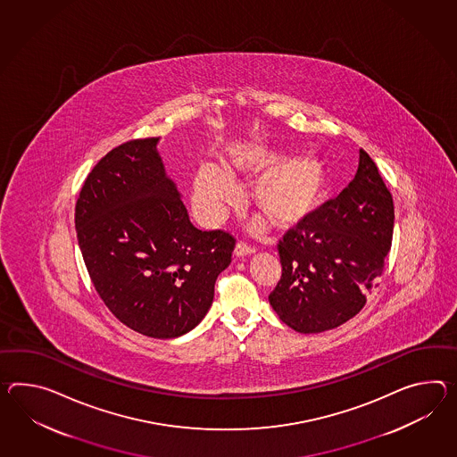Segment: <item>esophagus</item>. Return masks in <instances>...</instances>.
Masks as SVG:
<instances>
[{
  "instance_id": "esophagus-1",
  "label": "esophagus",
  "mask_w": 457,
  "mask_h": 457,
  "mask_svg": "<svg viewBox=\"0 0 457 457\" xmlns=\"http://www.w3.org/2000/svg\"><path fill=\"white\" fill-rule=\"evenodd\" d=\"M251 254H254V249L245 245V243H237L234 247V256L236 257L251 256Z\"/></svg>"
}]
</instances>
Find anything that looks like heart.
<instances>
[{
	"label": "heart",
	"instance_id": "heart-1",
	"mask_svg": "<svg viewBox=\"0 0 457 457\" xmlns=\"http://www.w3.org/2000/svg\"><path fill=\"white\" fill-rule=\"evenodd\" d=\"M282 157L280 150L268 144L245 142L231 150L226 173L214 165H201L193 181V203L201 220L220 223L228 204L237 198L233 179L261 173L253 188L257 208L282 229L307 221L322 203L327 170L315 154Z\"/></svg>",
	"mask_w": 457,
	"mask_h": 457
}]
</instances>
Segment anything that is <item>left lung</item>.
<instances>
[{
  "mask_svg": "<svg viewBox=\"0 0 457 457\" xmlns=\"http://www.w3.org/2000/svg\"><path fill=\"white\" fill-rule=\"evenodd\" d=\"M393 221L391 193L360 148L355 179L278 243L282 278L269 302L280 320L319 334L355 317L383 272Z\"/></svg>",
  "mask_w": 457,
  "mask_h": 457,
  "instance_id": "8db88e82",
  "label": "left lung"
}]
</instances>
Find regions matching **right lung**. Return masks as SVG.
Returning a JSON list of instances; mask_svg holds the SVG:
<instances>
[{
  "instance_id": "add662e5",
  "label": "right lung",
  "mask_w": 457,
  "mask_h": 457,
  "mask_svg": "<svg viewBox=\"0 0 457 457\" xmlns=\"http://www.w3.org/2000/svg\"><path fill=\"white\" fill-rule=\"evenodd\" d=\"M158 142H127L102 158L80 189L76 229L109 311L138 334L175 338L210 311L236 241L189 221Z\"/></svg>"
}]
</instances>
